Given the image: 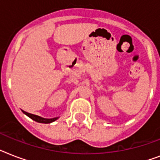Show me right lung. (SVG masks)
Instances as JSON below:
<instances>
[{
  "label": "right lung",
  "instance_id": "right-lung-1",
  "mask_svg": "<svg viewBox=\"0 0 160 160\" xmlns=\"http://www.w3.org/2000/svg\"><path fill=\"white\" fill-rule=\"evenodd\" d=\"M22 112H24L25 115H27L28 117L31 118V119H33V121L35 122H40V123H51L56 121L58 119V118H41L39 116H37V115H34V114H31L29 112H24V110H22Z\"/></svg>",
  "mask_w": 160,
  "mask_h": 160
}]
</instances>
